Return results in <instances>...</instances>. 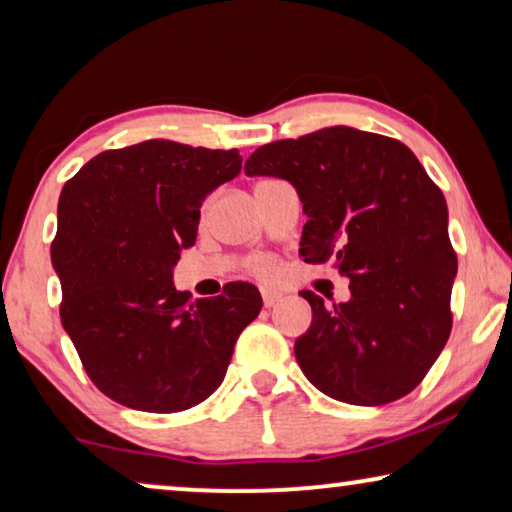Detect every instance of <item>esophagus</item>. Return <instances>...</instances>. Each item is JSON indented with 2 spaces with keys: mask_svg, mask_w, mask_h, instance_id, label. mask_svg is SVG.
I'll use <instances>...</instances> for the list:
<instances>
[{
  "mask_svg": "<svg viewBox=\"0 0 512 512\" xmlns=\"http://www.w3.org/2000/svg\"><path fill=\"white\" fill-rule=\"evenodd\" d=\"M261 296H263V305H265V307L277 305L279 300H282V293H279V291H272V289H263V291H261Z\"/></svg>",
  "mask_w": 512,
  "mask_h": 512,
  "instance_id": "1",
  "label": "esophagus"
}]
</instances>
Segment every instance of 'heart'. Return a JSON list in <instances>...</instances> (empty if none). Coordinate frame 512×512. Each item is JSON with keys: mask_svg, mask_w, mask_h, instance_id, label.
I'll use <instances>...</instances> for the list:
<instances>
[{"mask_svg": "<svg viewBox=\"0 0 512 512\" xmlns=\"http://www.w3.org/2000/svg\"><path fill=\"white\" fill-rule=\"evenodd\" d=\"M249 270H251V275L258 277V279H265V282L275 279L277 272H279L277 261H275V258H270V256H254V258H251Z\"/></svg>", "mask_w": 512, "mask_h": 512, "instance_id": "obj_1", "label": "heart"}]
</instances>
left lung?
I'll return each instance as SVG.
<instances>
[{
	"label": "left lung",
	"instance_id": "8db88e82",
	"mask_svg": "<svg viewBox=\"0 0 512 512\" xmlns=\"http://www.w3.org/2000/svg\"><path fill=\"white\" fill-rule=\"evenodd\" d=\"M244 172L296 188L307 214L300 256L333 258L349 279L347 303L300 291L312 326L293 352L307 380L349 405L410 394L450 338L457 277L445 195L415 153L398 139L333 125L261 146Z\"/></svg>",
	"mask_w": 512,
	"mask_h": 512
}]
</instances>
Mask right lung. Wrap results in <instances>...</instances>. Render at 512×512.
<instances>
[{"label":"right lung","mask_w":512,"mask_h":512,"mask_svg":"<svg viewBox=\"0 0 512 512\" xmlns=\"http://www.w3.org/2000/svg\"><path fill=\"white\" fill-rule=\"evenodd\" d=\"M242 170L237 149L170 139L104 151L67 181L51 261L60 319L83 368L111 401L181 412L212 396L240 333L261 312L254 284L191 300L172 272L195 244L200 207Z\"/></svg>","instance_id":"add662e5"}]
</instances>
